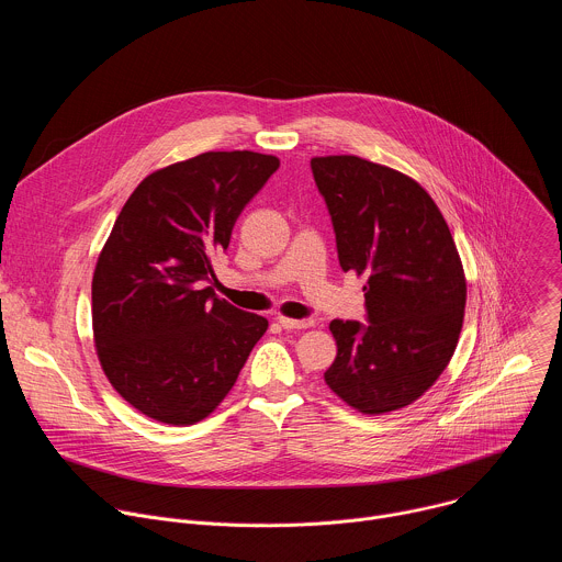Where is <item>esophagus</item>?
Segmentation results:
<instances>
[{
	"label": "esophagus",
	"instance_id": "1",
	"mask_svg": "<svg viewBox=\"0 0 562 562\" xmlns=\"http://www.w3.org/2000/svg\"><path fill=\"white\" fill-rule=\"evenodd\" d=\"M278 323L282 329H289V331H295V329H308L313 327V319L311 317H302V319H295V317H278Z\"/></svg>",
	"mask_w": 562,
	"mask_h": 562
}]
</instances>
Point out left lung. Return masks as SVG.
<instances>
[{"instance_id": "8db88e82", "label": "left lung", "mask_w": 562, "mask_h": 562, "mask_svg": "<svg viewBox=\"0 0 562 562\" xmlns=\"http://www.w3.org/2000/svg\"><path fill=\"white\" fill-rule=\"evenodd\" d=\"M342 271L364 276L367 323L334 319L338 356L325 382L362 414L418 400L449 364L467 282L451 231L431 195L405 173L356 155L313 157Z\"/></svg>"}]
</instances>
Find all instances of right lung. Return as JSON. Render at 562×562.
<instances>
[{
	"label": "right lung",
	"mask_w": 562,
	"mask_h": 562,
	"mask_svg": "<svg viewBox=\"0 0 562 562\" xmlns=\"http://www.w3.org/2000/svg\"><path fill=\"white\" fill-rule=\"evenodd\" d=\"M280 159L209 150L144 178L93 273V336L113 389L144 416L195 425L235 384L269 323L220 300L211 258Z\"/></svg>",
	"instance_id": "1"
}]
</instances>
